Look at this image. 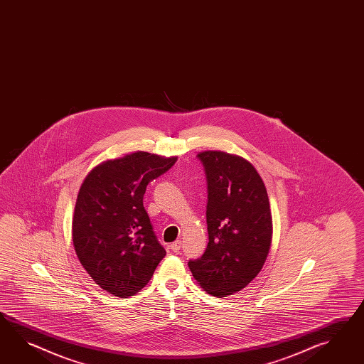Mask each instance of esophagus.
I'll list each match as a JSON object with an SVG mask.
<instances>
[{"mask_svg":"<svg viewBox=\"0 0 364 364\" xmlns=\"http://www.w3.org/2000/svg\"><path fill=\"white\" fill-rule=\"evenodd\" d=\"M171 250L173 251V252H178V250L181 248V240H176V242H173V243H171Z\"/></svg>","mask_w":364,"mask_h":364,"instance_id":"obj_1","label":"esophagus"}]
</instances>
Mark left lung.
I'll use <instances>...</instances> for the list:
<instances>
[{"instance_id": "obj_1", "label": "left lung", "mask_w": 364, "mask_h": 364, "mask_svg": "<svg viewBox=\"0 0 364 364\" xmlns=\"http://www.w3.org/2000/svg\"><path fill=\"white\" fill-rule=\"evenodd\" d=\"M208 184L209 243L188 266L198 284L215 297L240 292L266 262L272 240V215L266 186L254 166L222 151L197 155Z\"/></svg>"}]
</instances>
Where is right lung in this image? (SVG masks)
Instances as JSON below:
<instances>
[{"mask_svg": "<svg viewBox=\"0 0 364 364\" xmlns=\"http://www.w3.org/2000/svg\"><path fill=\"white\" fill-rule=\"evenodd\" d=\"M176 160L136 151L102 161L81 184L72 220L75 251L93 282L113 296L139 292L166 257L143 195Z\"/></svg>", "mask_w": 364, "mask_h": 364, "instance_id": "add662e5", "label": "right lung"}]
</instances>
